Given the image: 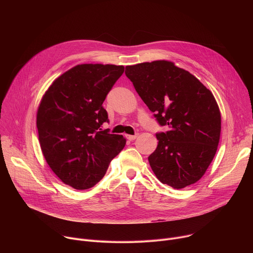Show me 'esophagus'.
I'll list each match as a JSON object with an SVG mask.
<instances>
[{"label":"esophagus","mask_w":253,"mask_h":253,"mask_svg":"<svg viewBox=\"0 0 253 253\" xmlns=\"http://www.w3.org/2000/svg\"><path fill=\"white\" fill-rule=\"evenodd\" d=\"M126 137H127L128 140L132 141V140H135V139L138 137V134H135V135H127Z\"/></svg>","instance_id":"esophagus-1"}]
</instances>
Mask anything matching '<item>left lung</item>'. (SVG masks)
<instances>
[{
	"mask_svg": "<svg viewBox=\"0 0 253 253\" xmlns=\"http://www.w3.org/2000/svg\"><path fill=\"white\" fill-rule=\"evenodd\" d=\"M125 74L166 132L148 157L163 184L181 189L195 183L213 160L221 116L213 94L188 71L160 60L127 66Z\"/></svg>",
	"mask_w": 253,
	"mask_h": 253,
	"instance_id": "left-lung-1",
	"label": "left lung"
}]
</instances>
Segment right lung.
I'll list each match as a JSON object with an SVG mask.
<instances>
[{"mask_svg": "<svg viewBox=\"0 0 253 253\" xmlns=\"http://www.w3.org/2000/svg\"><path fill=\"white\" fill-rule=\"evenodd\" d=\"M123 66L82 64L65 72L46 91L37 113L43 155L62 181L75 189L93 187L126 139L101 126L109 122L103 102Z\"/></svg>", "mask_w": 253, "mask_h": 253, "instance_id": "obj_1", "label": "right lung"}]
</instances>
